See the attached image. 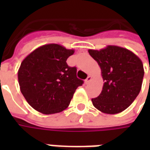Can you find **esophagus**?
I'll use <instances>...</instances> for the list:
<instances>
[{
    "label": "esophagus",
    "instance_id": "esophagus-1",
    "mask_svg": "<svg viewBox=\"0 0 150 150\" xmlns=\"http://www.w3.org/2000/svg\"><path fill=\"white\" fill-rule=\"evenodd\" d=\"M91 76H90V75H88V78L85 79V83H88L91 81Z\"/></svg>",
    "mask_w": 150,
    "mask_h": 150
}]
</instances>
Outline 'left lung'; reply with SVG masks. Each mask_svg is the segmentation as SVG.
<instances>
[{"mask_svg": "<svg viewBox=\"0 0 150 150\" xmlns=\"http://www.w3.org/2000/svg\"><path fill=\"white\" fill-rule=\"evenodd\" d=\"M88 52L100 66L104 82L100 96L91 99L94 107L106 114L125 110L142 88V60L132 51L117 46H108L100 50H88Z\"/></svg>", "mask_w": 150, "mask_h": 150, "instance_id": "left-lung-1", "label": "left lung"}]
</instances>
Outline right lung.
Listing matches in <instances>:
<instances>
[{
    "label": "right lung",
    "mask_w": 150,
    "mask_h": 150,
    "mask_svg": "<svg viewBox=\"0 0 150 150\" xmlns=\"http://www.w3.org/2000/svg\"><path fill=\"white\" fill-rule=\"evenodd\" d=\"M74 50L59 44H46L34 50L21 62L18 77L23 96L31 107L43 114L61 112L83 81L76 67L67 63Z\"/></svg>",
    "instance_id": "obj_1"
}]
</instances>
